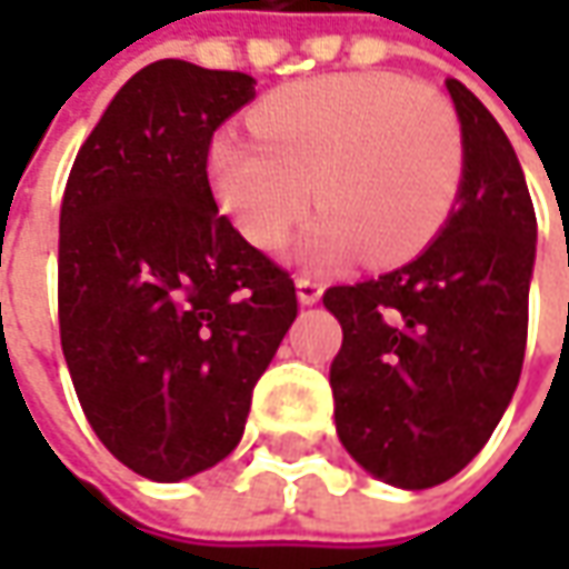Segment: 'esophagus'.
<instances>
[{"instance_id": "esophagus-1", "label": "esophagus", "mask_w": 569, "mask_h": 569, "mask_svg": "<svg viewBox=\"0 0 569 569\" xmlns=\"http://www.w3.org/2000/svg\"><path fill=\"white\" fill-rule=\"evenodd\" d=\"M297 297H300V303L313 307L319 297H322V284H319L317 278H310V274H300L297 278Z\"/></svg>"}]
</instances>
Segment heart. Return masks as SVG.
Masks as SVG:
<instances>
[{
  "mask_svg": "<svg viewBox=\"0 0 569 569\" xmlns=\"http://www.w3.org/2000/svg\"><path fill=\"white\" fill-rule=\"evenodd\" d=\"M252 129L262 143L237 132L211 142L214 189L266 252L288 243L317 196L300 259L322 269L363 250L377 266L408 262L447 224L466 173L456 107L392 72L284 84L259 100Z\"/></svg>",
  "mask_w": 569,
  "mask_h": 569,
  "instance_id": "1",
  "label": "heart"
}]
</instances>
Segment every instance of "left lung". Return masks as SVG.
<instances>
[{"mask_svg": "<svg viewBox=\"0 0 569 569\" xmlns=\"http://www.w3.org/2000/svg\"><path fill=\"white\" fill-rule=\"evenodd\" d=\"M466 173L447 224L408 266L336 284V430L386 485L425 491L462 471L513 399L529 332L536 208L513 144L456 78Z\"/></svg>", "mask_w": 569, "mask_h": 569, "instance_id": "left-lung-1", "label": "left lung"}]
</instances>
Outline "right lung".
I'll return each instance as SVG.
<instances>
[{"mask_svg":"<svg viewBox=\"0 0 569 569\" xmlns=\"http://www.w3.org/2000/svg\"><path fill=\"white\" fill-rule=\"evenodd\" d=\"M247 72L158 59L78 148L59 211V339L81 411L151 481L211 469L297 317L291 274L208 183L211 136L256 98Z\"/></svg>","mask_w":569,"mask_h":569,"instance_id":"obj_1","label":"right lung"}]
</instances>
